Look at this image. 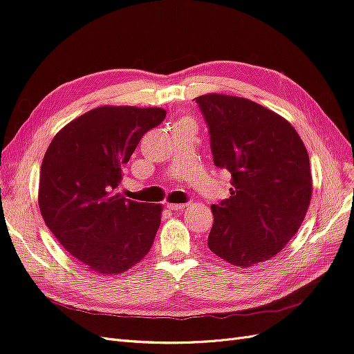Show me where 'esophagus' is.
<instances>
[{"label": "esophagus", "instance_id": "obj_1", "mask_svg": "<svg viewBox=\"0 0 354 354\" xmlns=\"http://www.w3.org/2000/svg\"><path fill=\"white\" fill-rule=\"evenodd\" d=\"M186 207V203H167V208L171 211H181Z\"/></svg>", "mask_w": 354, "mask_h": 354}]
</instances>
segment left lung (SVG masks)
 Wrapping results in <instances>:
<instances>
[{
    "label": "left lung",
    "mask_w": 354,
    "mask_h": 354,
    "mask_svg": "<svg viewBox=\"0 0 354 354\" xmlns=\"http://www.w3.org/2000/svg\"><path fill=\"white\" fill-rule=\"evenodd\" d=\"M214 164L232 174L230 198L211 205L208 248L238 267L273 259L295 236L312 199L307 149L285 118L252 100L196 97Z\"/></svg>",
    "instance_id": "left-lung-1"
}]
</instances>
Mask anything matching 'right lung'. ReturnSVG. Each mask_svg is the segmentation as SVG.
<instances>
[{"label":"right lung","mask_w":354,"mask_h":354,"mask_svg":"<svg viewBox=\"0 0 354 354\" xmlns=\"http://www.w3.org/2000/svg\"><path fill=\"white\" fill-rule=\"evenodd\" d=\"M160 108L100 106L53 138L41 164L38 205L47 227L94 273L120 274L152 248L162 205L124 198L122 165L164 121Z\"/></svg>","instance_id":"right-lung-1"}]
</instances>
